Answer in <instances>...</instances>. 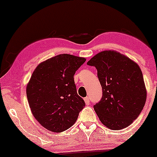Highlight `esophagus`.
Listing matches in <instances>:
<instances>
[{"mask_svg":"<svg viewBox=\"0 0 157 157\" xmlns=\"http://www.w3.org/2000/svg\"><path fill=\"white\" fill-rule=\"evenodd\" d=\"M84 101L86 103V104L89 105L90 104V98L89 97H86L84 98Z\"/></svg>","mask_w":157,"mask_h":157,"instance_id":"esophagus-1","label":"esophagus"}]
</instances>
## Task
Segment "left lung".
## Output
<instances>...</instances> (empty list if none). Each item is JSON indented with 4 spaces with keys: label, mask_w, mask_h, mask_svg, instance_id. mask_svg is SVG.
<instances>
[{
    "label": "left lung",
    "mask_w": 157,
    "mask_h": 157,
    "mask_svg": "<svg viewBox=\"0 0 157 157\" xmlns=\"http://www.w3.org/2000/svg\"><path fill=\"white\" fill-rule=\"evenodd\" d=\"M97 69L103 96L94 108L101 123L112 130L127 127L147 100L142 72L134 61L117 51L98 53L87 62Z\"/></svg>",
    "instance_id": "1"
}]
</instances>
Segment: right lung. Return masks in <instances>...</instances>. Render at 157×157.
<instances>
[{"label": "right lung", "mask_w": 157, "mask_h": 157, "mask_svg": "<svg viewBox=\"0 0 157 157\" xmlns=\"http://www.w3.org/2000/svg\"><path fill=\"white\" fill-rule=\"evenodd\" d=\"M86 59L60 54L40 63L26 87L33 117L53 132H62L75 124L85 102L78 95L74 76Z\"/></svg>", "instance_id": "obj_1"}]
</instances>
